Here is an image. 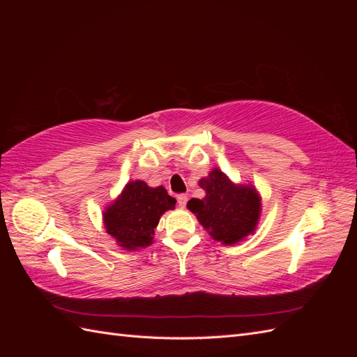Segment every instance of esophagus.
Returning a JSON list of instances; mask_svg holds the SVG:
<instances>
[{
	"label": "esophagus",
	"mask_w": 357,
	"mask_h": 357,
	"mask_svg": "<svg viewBox=\"0 0 357 357\" xmlns=\"http://www.w3.org/2000/svg\"><path fill=\"white\" fill-rule=\"evenodd\" d=\"M177 202H178V205H180L181 208H185L186 204H188V195H178L177 197Z\"/></svg>",
	"instance_id": "1"
}]
</instances>
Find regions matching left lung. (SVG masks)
I'll return each mask as SVG.
<instances>
[{
    "label": "left lung",
    "mask_w": 357,
    "mask_h": 357,
    "mask_svg": "<svg viewBox=\"0 0 357 357\" xmlns=\"http://www.w3.org/2000/svg\"><path fill=\"white\" fill-rule=\"evenodd\" d=\"M202 199L192 198L188 208L214 241L234 245L255 234L262 213V198L253 185L234 183L219 168L202 177Z\"/></svg>",
    "instance_id": "left-lung-1"
}]
</instances>
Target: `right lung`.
I'll return each instance as SVG.
<instances>
[{
	"instance_id": "1",
	"label": "right lung",
	"mask_w": 357,
	"mask_h": 357,
	"mask_svg": "<svg viewBox=\"0 0 357 357\" xmlns=\"http://www.w3.org/2000/svg\"><path fill=\"white\" fill-rule=\"evenodd\" d=\"M174 208L176 199L164 186L150 188L143 180H131L121 195L107 205L102 222L119 247L135 252L153 244L160 215Z\"/></svg>"
}]
</instances>
